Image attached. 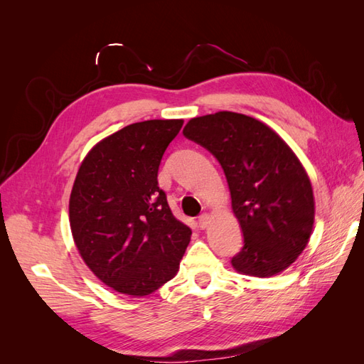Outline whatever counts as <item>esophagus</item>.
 I'll return each mask as SVG.
<instances>
[{"label": "esophagus", "mask_w": 364, "mask_h": 364, "mask_svg": "<svg viewBox=\"0 0 364 364\" xmlns=\"http://www.w3.org/2000/svg\"><path fill=\"white\" fill-rule=\"evenodd\" d=\"M197 222H199V226H200L202 229H205V228L208 226V223H209V215H208V214L199 215V220H197Z\"/></svg>", "instance_id": "1"}]
</instances>
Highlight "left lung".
<instances>
[{
  "mask_svg": "<svg viewBox=\"0 0 364 364\" xmlns=\"http://www.w3.org/2000/svg\"><path fill=\"white\" fill-rule=\"evenodd\" d=\"M185 138L222 165L243 247L230 262L237 272L269 278L305 249L314 223L310 178L293 150L261 121L237 112L197 117Z\"/></svg>",
  "mask_w": 364,
  "mask_h": 364,
  "instance_id": "8db88e82",
  "label": "left lung"
}]
</instances>
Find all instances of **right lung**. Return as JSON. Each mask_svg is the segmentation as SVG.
<instances>
[{
    "label": "right lung",
    "instance_id": "1",
    "mask_svg": "<svg viewBox=\"0 0 364 364\" xmlns=\"http://www.w3.org/2000/svg\"><path fill=\"white\" fill-rule=\"evenodd\" d=\"M182 119L126 126L83 159L70 197L74 243L86 266L115 291L147 296L179 270L191 229L158 186L164 151Z\"/></svg>",
    "mask_w": 364,
    "mask_h": 364
}]
</instances>
